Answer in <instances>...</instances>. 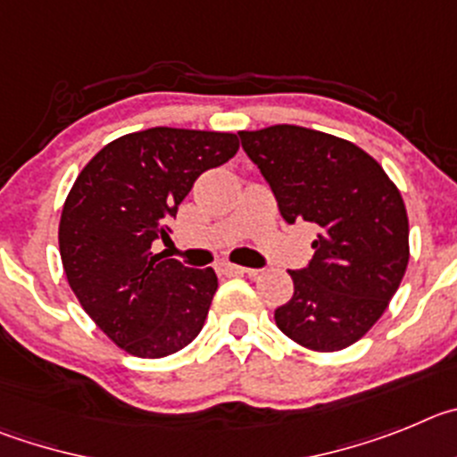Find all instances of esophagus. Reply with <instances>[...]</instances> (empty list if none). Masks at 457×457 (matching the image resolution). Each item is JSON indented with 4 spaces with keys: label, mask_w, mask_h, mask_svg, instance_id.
Here are the masks:
<instances>
[{
    "label": "esophagus",
    "mask_w": 457,
    "mask_h": 457,
    "mask_svg": "<svg viewBox=\"0 0 457 457\" xmlns=\"http://www.w3.org/2000/svg\"><path fill=\"white\" fill-rule=\"evenodd\" d=\"M225 275H257L254 269H245V266H237V264H223L220 266Z\"/></svg>",
    "instance_id": "esophagus-1"
}]
</instances>
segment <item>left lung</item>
<instances>
[{
  "label": "left lung",
  "mask_w": 457,
  "mask_h": 457,
  "mask_svg": "<svg viewBox=\"0 0 457 457\" xmlns=\"http://www.w3.org/2000/svg\"><path fill=\"white\" fill-rule=\"evenodd\" d=\"M279 213L316 225L314 257L291 270L294 295L275 310L289 339L319 353L348 348L385 314L410 262L396 184L355 143L298 125L238 131Z\"/></svg>",
  "instance_id": "left-lung-1"
}]
</instances>
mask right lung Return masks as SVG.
<instances>
[{
  "label": "right lung",
  "instance_id": "obj_1",
  "mask_svg": "<svg viewBox=\"0 0 457 457\" xmlns=\"http://www.w3.org/2000/svg\"><path fill=\"white\" fill-rule=\"evenodd\" d=\"M237 150L228 131L152 127L102 147L70 188L59 223L65 278L86 314L129 355H172L203 330L219 289L213 269H187L150 250L168 238L193 182Z\"/></svg>",
  "mask_w": 457,
  "mask_h": 457
}]
</instances>
